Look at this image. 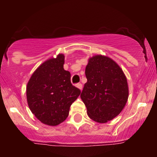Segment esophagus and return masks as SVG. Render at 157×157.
Masks as SVG:
<instances>
[{
    "label": "esophagus",
    "instance_id": "obj_1",
    "mask_svg": "<svg viewBox=\"0 0 157 157\" xmlns=\"http://www.w3.org/2000/svg\"><path fill=\"white\" fill-rule=\"evenodd\" d=\"M76 86L80 90H82V89H83V85H82L81 83H77V84H76Z\"/></svg>",
    "mask_w": 157,
    "mask_h": 157
}]
</instances>
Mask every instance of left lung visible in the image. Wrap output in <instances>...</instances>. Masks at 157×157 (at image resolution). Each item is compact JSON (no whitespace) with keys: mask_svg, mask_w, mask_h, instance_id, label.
Returning <instances> with one entry per match:
<instances>
[{"mask_svg":"<svg viewBox=\"0 0 157 157\" xmlns=\"http://www.w3.org/2000/svg\"><path fill=\"white\" fill-rule=\"evenodd\" d=\"M85 74L87 82L80 98L88 116L99 123H106L118 116L129 94L122 69L112 58L97 55L89 58Z\"/></svg>","mask_w":157,"mask_h":157,"instance_id":"left-lung-1","label":"left lung"}]
</instances>
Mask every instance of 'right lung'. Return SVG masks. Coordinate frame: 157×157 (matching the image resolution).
Instances as JSON below:
<instances>
[{"label":"right lung","mask_w":157,"mask_h":157,"mask_svg":"<svg viewBox=\"0 0 157 157\" xmlns=\"http://www.w3.org/2000/svg\"><path fill=\"white\" fill-rule=\"evenodd\" d=\"M64 55L44 61L33 72L26 86L32 113L43 124L56 126L67 118L70 107L80 94L71 83V73L64 69Z\"/></svg>","instance_id":"obj_1"}]
</instances>
